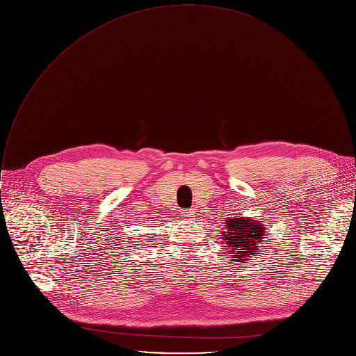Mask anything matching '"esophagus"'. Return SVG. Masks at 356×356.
Segmentation results:
<instances>
[{
  "label": "esophagus",
  "mask_w": 356,
  "mask_h": 356,
  "mask_svg": "<svg viewBox=\"0 0 356 356\" xmlns=\"http://www.w3.org/2000/svg\"><path fill=\"white\" fill-rule=\"evenodd\" d=\"M193 216H194V213H193L191 210H183V211H181V217H183L184 220H191Z\"/></svg>",
  "instance_id": "esophagus-1"
}]
</instances>
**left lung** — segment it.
I'll list each match as a JSON object with an SVG mask.
<instances>
[{"mask_svg": "<svg viewBox=\"0 0 356 356\" xmlns=\"http://www.w3.org/2000/svg\"><path fill=\"white\" fill-rule=\"evenodd\" d=\"M225 232L221 236L232 253L231 262L246 264L253 253H258V245L265 239V227L252 217H231L225 220Z\"/></svg>", "mask_w": 356, "mask_h": 356, "instance_id": "8db88e82", "label": "left lung"}]
</instances>
